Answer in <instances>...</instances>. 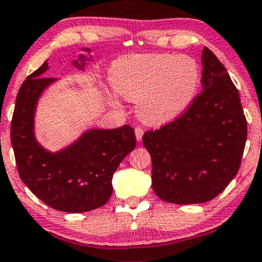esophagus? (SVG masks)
Listing matches in <instances>:
<instances>
[{
    "label": "esophagus",
    "mask_w": 262,
    "mask_h": 262,
    "mask_svg": "<svg viewBox=\"0 0 262 262\" xmlns=\"http://www.w3.org/2000/svg\"><path fill=\"white\" fill-rule=\"evenodd\" d=\"M135 134H136L137 141L140 142L142 140V136H143V128L140 127V126H137V127H135Z\"/></svg>",
    "instance_id": "1"
}]
</instances>
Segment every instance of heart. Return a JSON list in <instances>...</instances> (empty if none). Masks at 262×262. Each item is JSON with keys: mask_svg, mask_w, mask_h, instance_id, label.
Instances as JSON below:
<instances>
[{"mask_svg": "<svg viewBox=\"0 0 262 262\" xmlns=\"http://www.w3.org/2000/svg\"><path fill=\"white\" fill-rule=\"evenodd\" d=\"M200 77L194 58L169 53L120 58L109 74L115 91L137 102V115L153 125L173 120L188 108L198 92Z\"/></svg>", "mask_w": 262, "mask_h": 262, "instance_id": "obj_1", "label": "heart"}]
</instances>
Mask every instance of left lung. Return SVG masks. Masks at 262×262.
<instances>
[{"instance_id":"obj_1","label":"left lung","mask_w":262,"mask_h":262,"mask_svg":"<svg viewBox=\"0 0 262 262\" xmlns=\"http://www.w3.org/2000/svg\"><path fill=\"white\" fill-rule=\"evenodd\" d=\"M202 63L203 91L182 115L142 138L154 192L173 204H199L224 192L247 142V119L227 70L208 47Z\"/></svg>"}]
</instances>
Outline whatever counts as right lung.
I'll list each match as a JSON object with an SVG mask.
<instances>
[{"mask_svg":"<svg viewBox=\"0 0 262 262\" xmlns=\"http://www.w3.org/2000/svg\"><path fill=\"white\" fill-rule=\"evenodd\" d=\"M90 51V50H87ZM85 56L80 57L85 66ZM47 62L27 77L19 89L11 122V141L19 176L28 188L51 208L86 212L104 205L113 192V173L136 147L131 126L89 130L75 143L57 153L43 149L34 136L38 98L56 81L45 77Z\"/></svg>","mask_w":262,"mask_h":262,"instance_id":"add662e5","label":"right lung"}]
</instances>
